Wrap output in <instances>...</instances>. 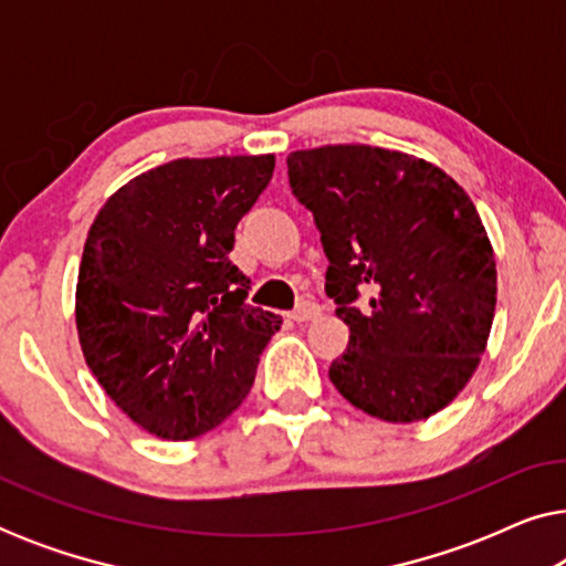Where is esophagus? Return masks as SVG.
Returning a JSON list of instances; mask_svg holds the SVG:
<instances>
[{"mask_svg":"<svg viewBox=\"0 0 566 566\" xmlns=\"http://www.w3.org/2000/svg\"><path fill=\"white\" fill-rule=\"evenodd\" d=\"M289 316L298 324L301 322H312V319H316V316H319V304H316V301H304V304H298Z\"/></svg>","mask_w":566,"mask_h":566,"instance_id":"34e87169","label":"esophagus"}]
</instances>
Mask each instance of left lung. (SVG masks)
Returning a JSON list of instances; mask_svg holds the SVG:
<instances>
[{"label": "left lung", "mask_w": 566, "mask_h": 566, "mask_svg": "<svg viewBox=\"0 0 566 566\" xmlns=\"http://www.w3.org/2000/svg\"><path fill=\"white\" fill-rule=\"evenodd\" d=\"M285 161L329 260L324 291L350 327L329 381L378 420H428L469 384L494 319L497 268L474 203L440 167L378 146Z\"/></svg>", "instance_id": "8db88e82"}]
</instances>
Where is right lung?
Returning a JSON list of instances; mask_svg holds the SVG:
<instances>
[{
  "label": "right lung",
  "instance_id": "add662e5",
  "mask_svg": "<svg viewBox=\"0 0 566 566\" xmlns=\"http://www.w3.org/2000/svg\"><path fill=\"white\" fill-rule=\"evenodd\" d=\"M273 154L175 159L99 208L76 281V332L107 397L165 440L221 424L250 394L283 319L247 304L234 229L268 188Z\"/></svg>",
  "mask_w": 566,
  "mask_h": 566
}]
</instances>
